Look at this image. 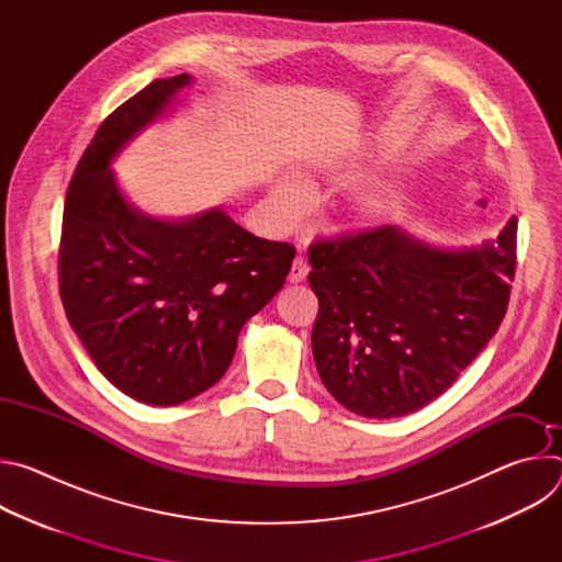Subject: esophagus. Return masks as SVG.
<instances>
[{"label": "esophagus", "mask_w": 562, "mask_h": 562, "mask_svg": "<svg viewBox=\"0 0 562 562\" xmlns=\"http://www.w3.org/2000/svg\"><path fill=\"white\" fill-rule=\"evenodd\" d=\"M306 273H308V265H306V260H304L302 256H297V258L293 260V265H291L289 280H291L293 284H297V282H302V280L306 278Z\"/></svg>", "instance_id": "1"}]
</instances>
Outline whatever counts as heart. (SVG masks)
Instances as JSON below:
<instances>
[{
	"label": "heart",
	"instance_id": "b5f03b06",
	"mask_svg": "<svg viewBox=\"0 0 562 562\" xmlns=\"http://www.w3.org/2000/svg\"><path fill=\"white\" fill-rule=\"evenodd\" d=\"M278 198L282 200V204L286 206V209H295L297 204H300V191L295 189V187H282L280 189V193H278ZM380 200L375 198V195H364L362 200H360V211H362V215L364 217H375L378 213H380Z\"/></svg>",
	"mask_w": 562,
	"mask_h": 562
}]
</instances>
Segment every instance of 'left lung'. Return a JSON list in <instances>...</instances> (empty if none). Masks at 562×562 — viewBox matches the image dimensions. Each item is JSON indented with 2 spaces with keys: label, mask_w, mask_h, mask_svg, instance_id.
<instances>
[{
  "label": "left lung",
  "mask_w": 562,
  "mask_h": 562,
  "mask_svg": "<svg viewBox=\"0 0 562 562\" xmlns=\"http://www.w3.org/2000/svg\"><path fill=\"white\" fill-rule=\"evenodd\" d=\"M516 224L464 251L431 249L386 224L313 239L308 284L319 308L311 349L340 405L397 418L456 382L507 313Z\"/></svg>",
  "instance_id": "left-lung-1"
}]
</instances>
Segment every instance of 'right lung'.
Masks as SVG:
<instances>
[{
  "instance_id": "obj_1",
  "label": "right lung",
  "mask_w": 562,
  "mask_h": 562,
  "mask_svg": "<svg viewBox=\"0 0 562 562\" xmlns=\"http://www.w3.org/2000/svg\"><path fill=\"white\" fill-rule=\"evenodd\" d=\"M191 82L155 79L98 128L70 178L59 239V295L85 349L126 395L169 407L213 386L237 334L284 284L295 249L213 209L162 222L120 193L111 159Z\"/></svg>"
}]
</instances>
